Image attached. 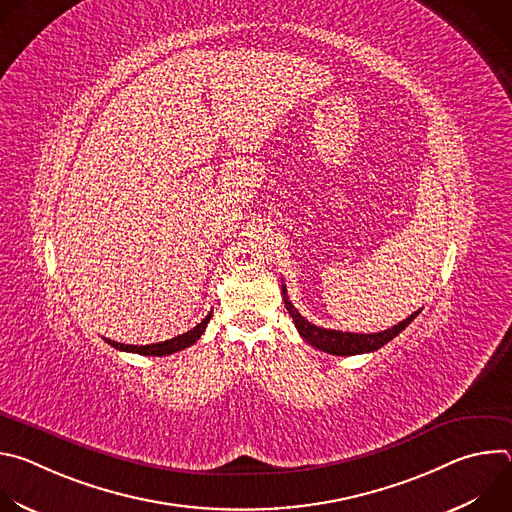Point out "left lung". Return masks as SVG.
<instances>
[{
  "instance_id": "left-lung-1",
  "label": "left lung",
  "mask_w": 512,
  "mask_h": 512,
  "mask_svg": "<svg viewBox=\"0 0 512 512\" xmlns=\"http://www.w3.org/2000/svg\"><path fill=\"white\" fill-rule=\"evenodd\" d=\"M281 294H283L285 310L289 312L291 318H294V324H296L300 336H302L308 344H312L314 348L324 350V352H328V354H336V356H354V354H364V352H375V350H379V348L385 346L389 340H393L399 332H403V330L415 320V316L419 314V310H417V312H413L409 318H405L403 322L395 324V326L389 328V330L377 332V334L340 332V330L320 328V326L308 322L294 306H291V302L287 300V289H285V285H281Z\"/></svg>"
}]
</instances>
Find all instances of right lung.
Masks as SVG:
<instances>
[{
    "label": "right lung",
    "instance_id": "obj_1",
    "mask_svg": "<svg viewBox=\"0 0 512 512\" xmlns=\"http://www.w3.org/2000/svg\"><path fill=\"white\" fill-rule=\"evenodd\" d=\"M210 318H212V312L200 324H196L192 330H188L186 334H180L172 340H164V342H158V344L135 346V344H121V342H115V340H109V338H105V342L111 344L117 350H123V352H135V354H143V356H166V354H172V352H178V350H184V348L192 346L202 336V332L206 330V324L210 322Z\"/></svg>",
    "mask_w": 512,
    "mask_h": 512
}]
</instances>
